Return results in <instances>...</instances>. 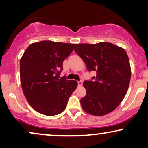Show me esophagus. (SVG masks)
Returning a JSON list of instances; mask_svg holds the SVG:
<instances>
[{"instance_id": "34e87169", "label": "esophagus", "mask_w": 148, "mask_h": 148, "mask_svg": "<svg viewBox=\"0 0 148 148\" xmlns=\"http://www.w3.org/2000/svg\"><path fill=\"white\" fill-rule=\"evenodd\" d=\"M77 84H78L79 86H82V84H83V82H82V81H79V82H77Z\"/></svg>"}]
</instances>
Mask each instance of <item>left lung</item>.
<instances>
[{
    "label": "left lung",
    "mask_w": 148,
    "mask_h": 148,
    "mask_svg": "<svg viewBox=\"0 0 148 148\" xmlns=\"http://www.w3.org/2000/svg\"><path fill=\"white\" fill-rule=\"evenodd\" d=\"M74 50L89 71H96L94 81H85L86 95L81 99L85 112L103 116L121 104L128 90L131 70L124 48L109 42L76 44Z\"/></svg>",
    "instance_id": "8db88e82"
}]
</instances>
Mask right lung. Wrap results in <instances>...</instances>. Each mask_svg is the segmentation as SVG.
Returning a JSON list of instances; mask_svg holds the SVG:
<instances>
[{
    "label": "right lung",
    "instance_id": "add662e5",
    "mask_svg": "<svg viewBox=\"0 0 148 148\" xmlns=\"http://www.w3.org/2000/svg\"><path fill=\"white\" fill-rule=\"evenodd\" d=\"M73 47L74 44L46 40L30 44L24 52L20 60L22 90L37 112L54 116L65 109L77 82L58 77Z\"/></svg>",
    "mask_w": 148,
    "mask_h": 148
}]
</instances>
